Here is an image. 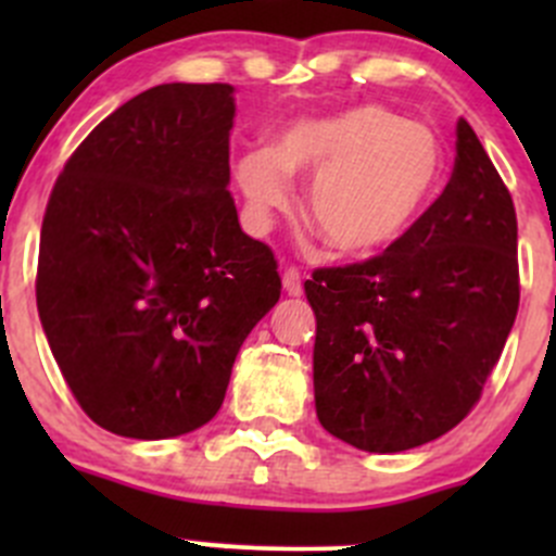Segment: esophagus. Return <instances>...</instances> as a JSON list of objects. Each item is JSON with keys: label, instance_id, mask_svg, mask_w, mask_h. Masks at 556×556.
I'll use <instances>...</instances> for the list:
<instances>
[{"label": "esophagus", "instance_id": "34e87169", "mask_svg": "<svg viewBox=\"0 0 556 556\" xmlns=\"http://www.w3.org/2000/svg\"><path fill=\"white\" fill-rule=\"evenodd\" d=\"M282 285L288 295H301L304 293V279H301V271L295 266H288L282 271Z\"/></svg>", "mask_w": 556, "mask_h": 556}]
</instances>
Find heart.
<instances>
[{"instance_id": "obj_1", "label": "heart", "mask_w": 556, "mask_h": 556, "mask_svg": "<svg viewBox=\"0 0 556 556\" xmlns=\"http://www.w3.org/2000/svg\"><path fill=\"white\" fill-rule=\"evenodd\" d=\"M444 166V144L433 128L363 104L293 123L271 150L244 153L233 174L257 228L290 204V177L314 174L306 193L312 226L344 255H374L428 215Z\"/></svg>"}]
</instances>
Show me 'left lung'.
I'll use <instances>...</instances> for the list:
<instances>
[{
    "instance_id": "1",
    "label": "left lung",
    "mask_w": 556,
    "mask_h": 556,
    "mask_svg": "<svg viewBox=\"0 0 556 556\" xmlns=\"http://www.w3.org/2000/svg\"><path fill=\"white\" fill-rule=\"evenodd\" d=\"M319 425L363 452H406L479 403L519 309L517 212L468 121L444 193L397 244L304 282Z\"/></svg>"
}]
</instances>
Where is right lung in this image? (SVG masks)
<instances>
[{"instance_id":"obj_1","label":"right lung","mask_w":556,"mask_h":556,"mask_svg":"<svg viewBox=\"0 0 556 556\" xmlns=\"http://www.w3.org/2000/svg\"><path fill=\"white\" fill-rule=\"evenodd\" d=\"M228 83H166L80 144L42 217L37 309L83 412L172 439L223 406L247 333L282 293L228 190Z\"/></svg>"}]
</instances>
